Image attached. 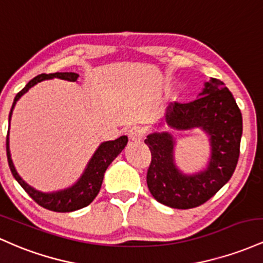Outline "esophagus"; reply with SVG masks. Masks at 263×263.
<instances>
[{"mask_svg":"<svg viewBox=\"0 0 263 263\" xmlns=\"http://www.w3.org/2000/svg\"><path fill=\"white\" fill-rule=\"evenodd\" d=\"M144 137V132L140 126H133V128L129 130V138L134 141H140Z\"/></svg>","mask_w":263,"mask_h":263,"instance_id":"obj_1","label":"esophagus"}]
</instances>
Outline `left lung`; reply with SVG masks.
Wrapping results in <instances>:
<instances>
[{"instance_id": "obj_1", "label": "left lung", "mask_w": 263, "mask_h": 263, "mask_svg": "<svg viewBox=\"0 0 263 263\" xmlns=\"http://www.w3.org/2000/svg\"><path fill=\"white\" fill-rule=\"evenodd\" d=\"M164 122L175 130L202 129L210 138L208 167L184 174L174 160L175 139L167 132L146 137L152 153L146 184L156 201L173 209H193L211 199L231 179L240 156L242 116L223 82L211 78L199 98L189 103H170Z\"/></svg>"}]
</instances>
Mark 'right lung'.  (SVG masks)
<instances>
[{"label": "right lung", "mask_w": 263, "mask_h": 263, "mask_svg": "<svg viewBox=\"0 0 263 263\" xmlns=\"http://www.w3.org/2000/svg\"><path fill=\"white\" fill-rule=\"evenodd\" d=\"M78 77L79 74L73 72H57L51 73V74L42 73V74L34 77V78L31 79V81L26 84V87L23 88L20 93H17V96L14 97L8 120H11L12 110L14 105H16L17 100H18L23 94L27 93L29 88H32L33 85L40 83V82L46 81V79L61 78L64 79V81L76 82L77 79H78ZM8 133H10V130H8ZM8 133L7 139H6V152H7L8 165H10V169L13 178L17 180V182L23 187V190H25L26 193L38 203V205L47 209V210L55 212L76 211L89 205V203L96 199V196L98 195L100 186H102L103 178H104L105 170L108 169V166L111 164V161L122 153V150L125 147L126 143H128V137H126V135H123V137L118 138L116 140L104 141V143L100 144L98 149L96 150L92 159H90L87 167H85L84 173L82 174V176L78 179V181H77L74 185H72L70 187L63 189V190L54 191V193H42V191H38L34 187H32L31 185H28L27 182L18 175V173H17L16 167H14V165L12 163V159H11Z\"/></svg>", "instance_id": "obj_1"}]
</instances>
